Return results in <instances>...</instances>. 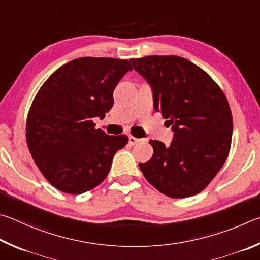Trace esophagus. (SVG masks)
I'll list each match as a JSON object with an SVG mask.
<instances>
[{
    "mask_svg": "<svg viewBox=\"0 0 260 260\" xmlns=\"http://www.w3.org/2000/svg\"><path fill=\"white\" fill-rule=\"evenodd\" d=\"M140 140L142 139H139V138H136V137H134V136H129V144L130 145H135V144H137V143H139Z\"/></svg>",
    "mask_w": 260,
    "mask_h": 260,
    "instance_id": "1",
    "label": "esophagus"
}]
</instances>
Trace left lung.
Masks as SVG:
<instances>
[{
    "mask_svg": "<svg viewBox=\"0 0 260 260\" xmlns=\"http://www.w3.org/2000/svg\"><path fill=\"white\" fill-rule=\"evenodd\" d=\"M149 83L154 109L174 131L170 146L149 140L153 156L139 163L145 178L167 197L198 194L229 156L233 118L222 90L199 66L178 56L130 59Z\"/></svg>",
    "mask_w": 260,
    "mask_h": 260,
    "instance_id": "obj_1",
    "label": "left lung"
}]
</instances>
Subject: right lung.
<instances>
[{"mask_svg":"<svg viewBox=\"0 0 260 260\" xmlns=\"http://www.w3.org/2000/svg\"><path fill=\"white\" fill-rule=\"evenodd\" d=\"M124 59L83 57L65 63L41 86L31 103L26 139L36 166L53 187L82 194L106 178L125 135L95 129L113 107V91L126 72Z\"/></svg>","mask_w":260,"mask_h":260,"instance_id":"obj_1","label":"right lung"}]
</instances>
